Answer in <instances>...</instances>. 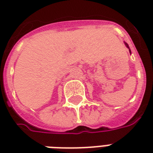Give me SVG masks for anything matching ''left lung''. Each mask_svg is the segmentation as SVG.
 <instances>
[{
  "label": "left lung",
  "instance_id": "1",
  "mask_svg": "<svg viewBox=\"0 0 153 153\" xmlns=\"http://www.w3.org/2000/svg\"><path fill=\"white\" fill-rule=\"evenodd\" d=\"M125 44H126V46L127 47V48H128V50H129V52H130V54H131V51H130V49H129V47H128V44H126V43H125Z\"/></svg>",
  "mask_w": 153,
  "mask_h": 153
}]
</instances>
